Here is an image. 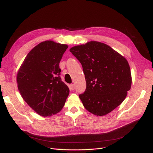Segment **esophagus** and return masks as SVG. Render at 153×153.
<instances>
[{
  "label": "esophagus",
  "instance_id": "34e87169",
  "mask_svg": "<svg viewBox=\"0 0 153 153\" xmlns=\"http://www.w3.org/2000/svg\"><path fill=\"white\" fill-rule=\"evenodd\" d=\"M69 89H70L71 90L73 91V90H75V84H71V85H69Z\"/></svg>",
  "mask_w": 153,
  "mask_h": 153
}]
</instances>
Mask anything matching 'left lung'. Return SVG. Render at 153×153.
Listing matches in <instances>:
<instances>
[{
	"label": "left lung",
	"mask_w": 153,
	"mask_h": 153,
	"mask_svg": "<svg viewBox=\"0 0 153 153\" xmlns=\"http://www.w3.org/2000/svg\"><path fill=\"white\" fill-rule=\"evenodd\" d=\"M69 51L80 62L85 75L86 89L79 95L85 108L103 116L121 105L132 82L126 59L110 46L95 41Z\"/></svg>",
	"instance_id": "left-lung-1"
}]
</instances>
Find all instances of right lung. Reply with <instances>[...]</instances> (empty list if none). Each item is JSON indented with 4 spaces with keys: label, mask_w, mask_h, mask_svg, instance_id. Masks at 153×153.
Returning a JSON list of instances; mask_svg holds the SVG:
<instances>
[{
    "label": "right lung",
    "mask_w": 153,
    "mask_h": 153,
    "mask_svg": "<svg viewBox=\"0 0 153 153\" xmlns=\"http://www.w3.org/2000/svg\"><path fill=\"white\" fill-rule=\"evenodd\" d=\"M68 47L53 41H43L30 51L18 71L16 82L22 98L41 116L59 112L69 94L59 68Z\"/></svg>",
    "instance_id": "obj_1"
}]
</instances>
